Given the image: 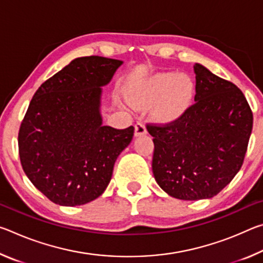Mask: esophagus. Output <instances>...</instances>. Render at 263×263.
<instances>
[{"label": "esophagus", "instance_id": "obj_1", "mask_svg": "<svg viewBox=\"0 0 263 263\" xmlns=\"http://www.w3.org/2000/svg\"><path fill=\"white\" fill-rule=\"evenodd\" d=\"M146 132H147V130H146L145 124L141 123V122H138L135 125V135H136V137L146 135Z\"/></svg>", "mask_w": 263, "mask_h": 263}]
</instances>
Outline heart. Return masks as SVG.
Listing matches in <instances>:
<instances>
[{
  "instance_id": "obj_1",
  "label": "heart",
  "mask_w": 263,
  "mask_h": 263,
  "mask_svg": "<svg viewBox=\"0 0 263 263\" xmlns=\"http://www.w3.org/2000/svg\"><path fill=\"white\" fill-rule=\"evenodd\" d=\"M194 94V83L188 75L167 72L155 74L132 89L127 99L135 106L157 101L154 115L160 121H172L183 112Z\"/></svg>"
}]
</instances>
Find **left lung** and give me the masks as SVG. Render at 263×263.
Instances as JSON below:
<instances>
[{"mask_svg": "<svg viewBox=\"0 0 263 263\" xmlns=\"http://www.w3.org/2000/svg\"><path fill=\"white\" fill-rule=\"evenodd\" d=\"M195 103L166 124H147L153 137L154 179L172 197L211 198L242 166L253 112L232 82L195 64Z\"/></svg>", "mask_w": 263, "mask_h": 263, "instance_id": "8db88e82", "label": "left lung"}]
</instances>
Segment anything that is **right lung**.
Segmentation results:
<instances>
[{"label": "right lung", "mask_w": 263, "mask_h": 263, "mask_svg": "<svg viewBox=\"0 0 263 263\" xmlns=\"http://www.w3.org/2000/svg\"><path fill=\"white\" fill-rule=\"evenodd\" d=\"M121 60L74 59L35 91L18 132L23 171L53 203L82 205L104 193L135 127L102 125V88Z\"/></svg>", "instance_id": "1"}]
</instances>
